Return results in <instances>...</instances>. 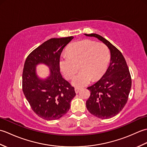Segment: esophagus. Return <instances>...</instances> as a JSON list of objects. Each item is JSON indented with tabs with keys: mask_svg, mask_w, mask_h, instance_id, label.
<instances>
[{
	"mask_svg": "<svg viewBox=\"0 0 147 147\" xmlns=\"http://www.w3.org/2000/svg\"><path fill=\"white\" fill-rule=\"evenodd\" d=\"M74 90H75V92H76V93H79V92H80V88H74Z\"/></svg>",
	"mask_w": 147,
	"mask_h": 147,
	"instance_id": "34e87169",
	"label": "esophagus"
}]
</instances>
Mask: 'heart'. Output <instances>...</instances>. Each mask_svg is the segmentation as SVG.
<instances>
[{
  "label": "heart",
  "instance_id": "heart-1",
  "mask_svg": "<svg viewBox=\"0 0 147 147\" xmlns=\"http://www.w3.org/2000/svg\"><path fill=\"white\" fill-rule=\"evenodd\" d=\"M110 59L109 49L102 43L84 40L71 44L60 59V67L68 79L73 77L80 67L81 70L72 80V85L80 88L86 86L92 78L95 80L104 73Z\"/></svg>",
  "mask_w": 147,
  "mask_h": 147
}]
</instances>
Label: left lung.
Masks as SVG:
<instances>
[{"label":"left lung","instance_id":"1","mask_svg":"<svg viewBox=\"0 0 147 147\" xmlns=\"http://www.w3.org/2000/svg\"><path fill=\"white\" fill-rule=\"evenodd\" d=\"M85 35L98 38L110 50L109 66L102 78L87 88L90 96L86 102L92 115L102 119H110L119 113L128 99L131 88L129 69L122 53L108 40L95 33Z\"/></svg>","mask_w":147,"mask_h":147}]
</instances>
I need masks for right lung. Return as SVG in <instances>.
I'll return each mask as SVG.
<instances>
[{
    "mask_svg": "<svg viewBox=\"0 0 147 147\" xmlns=\"http://www.w3.org/2000/svg\"><path fill=\"white\" fill-rule=\"evenodd\" d=\"M73 38L49 39L31 52L24 62L23 93L34 112L45 120H56L63 116L76 95L74 87L62 78L59 66L62 50ZM40 63L49 67L50 75L45 79H40L36 74V66Z\"/></svg>",
    "mask_w": 147,
    "mask_h": 147,
    "instance_id": "obj_1",
    "label": "right lung"
}]
</instances>
